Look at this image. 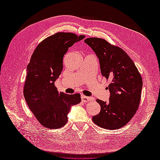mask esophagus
<instances>
[{
  "instance_id": "1",
  "label": "esophagus",
  "mask_w": 160,
  "mask_h": 160,
  "mask_svg": "<svg viewBox=\"0 0 160 160\" xmlns=\"http://www.w3.org/2000/svg\"><path fill=\"white\" fill-rule=\"evenodd\" d=\"M81 99H82V101L84 102H89L91 100L90 97H87L85 96H84V95L81 96Z\"/></svg>"
}]
</instances>
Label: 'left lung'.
Wrapping results in <instances>:
<instances>
[{
    "label": "left lung",
    "instance_id": "obj_1",
    "mask_svg": "<svg viewBox=\"0 0 160 160\" xmlns=\"http://www.w3.org/2000/svg\"><path fill=\"white\" fill-rule=\"evenodd\" d=\"M99 59L101 73L111 83L108 102L96 100L100 113L93 122L105 129L115 130L127 124L136 113L141 99L142 79L134 62L124 50L98 38L84 40Z\"/></svg>",
    "mask_w": 160,
    "mask_h": 160
}]
</instances>
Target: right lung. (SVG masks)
<instances>
[{
    "mask_svg": "<svg viewBox=\"0 0 160 160\" xmlns=\"http://www.w3.org/2000/svg\"><path fill=\"white\" fill-rule=\"evenodd\" d=\"M84 38L72 33H56L40 42L32 54L27 67L23 93L29 109L43 127H63L71 107L80 102L79 93H59L54 83L62 71L64 54Z\"/></svg>",
    "mask_w": 160,
    "mask_h": 160,
    "instance_id": "obj_1",
    "label": "right lung"
}]
</instances>
